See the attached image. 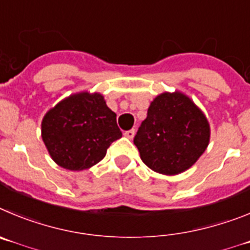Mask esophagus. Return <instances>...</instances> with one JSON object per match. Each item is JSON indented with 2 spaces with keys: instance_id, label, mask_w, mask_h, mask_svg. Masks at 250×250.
<instances>
[{
  "instance_id": "1",
  "label": "esophagus",
  "mask_w": 250,
  "mask_h": 250,
  "mask_svg": "<svg viewBox=\"0 0 250 250\" xmlns=\"http://www.w3.org/2000/svg\"><path fill=\"white\" fill-rule=\"evenodd\" d=\"M134 133H136V132H134V129L127 130V132H125V137L128 139H132L134 137Z\"/></svg>"
}]
</instances>
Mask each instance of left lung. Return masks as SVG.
<instances>
[{"label":"left lung","instance_id":"obj_1","mask_svg":"<svg viewBox=\"0 0 250 250\" xmlns=\"http://www.w3.org/2000/svg\"><path fill=\"white\" fill-rule=\"evenodd\" d=\"M206 114L181 91L163 92L150 102L134 145L150 169L175 175L189 169L209 145Z\"/></svg>","mask_w":250,"mask_h":250}]
</instances>
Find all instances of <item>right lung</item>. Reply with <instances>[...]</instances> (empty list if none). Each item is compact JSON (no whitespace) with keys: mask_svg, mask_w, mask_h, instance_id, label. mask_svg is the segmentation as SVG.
Returning a JSON list of instances; mask_svg holds the SVG:
<instances>
[{"mask_svg":"<svg viewBox=\"0 0 250 250\" xmlns=\"http://www.w3.org/2000/svg\"><path fill=\"white\" fill-rule=\"evenodd\" d=\"M41 136L56 164L64 169L83 170L102 161L122 132L103 94L83 91L63 98L47 111Z\"/></svg>","mask_w":250,"mask_h":250,"instance_id":"right-lung-1","label":"right lung"}]
</instances>
